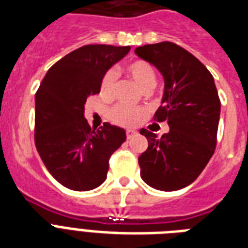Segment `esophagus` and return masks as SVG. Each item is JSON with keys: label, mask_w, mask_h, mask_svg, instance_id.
<instances>
[{"label": "esophagus", "mask_w": 248, "mask_h": 248, "mask_svg": "<svg viewBox=\"0 0 248 248\" xmlns=\"http://www.w3.org/2000/svg\"><path fill=\"white\" fill-rule=\"evenodd\" d=\"M134 136H137L136 130H126V138H128V140L133 138Z\"/></svg>", "instance_id": "34e87169"}]
</instances>
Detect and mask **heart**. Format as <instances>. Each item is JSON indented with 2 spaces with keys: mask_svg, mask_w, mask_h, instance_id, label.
<instances>
[{
  "mask_svg": "<svg viewBox=\"0 0 248 248\" xmlns=\"http://www.w3.org/2000/svg\"><path fill=\"white\" fill-rule=\"evenodd\" d=\"M126 74L133 79L138 84L140 90L150 91L156 83V70L150 62L144 60L130 61L129 64L125 65ZM115 83V75L112 71H106L100 82L101 96L110 97L112 94ZM143 116V111L140 108H129L124 105H118L111 110L112 122L116 124L125 126L136 125Z\"/></svg>",
  "mask_w": 248,
  "mask_h": 248,
  "instance_id": "obj_1",
  "label": "heart"
}]
</instances>
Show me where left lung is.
Masks as SVG:
<instances>
[{"label":"left lung","instance_id":"8db88e82","mask_svg":"<svg viewBox=\"0 0 248 248\" xmlns=\"http://www.w3.org/2000/svg\"><path fill=\"white\" fill-rule=\"evenodd\" d=\"M137 56L157 68L165 90L155 120L170 130L158 137L147 129L148 140L138 157L140 177L160 191H178L202 173L217 146L220 100L211 73L183 47L160 42L136 48Z\"/></svg>","mask_w":248,"mask_h":248}]
</instances>
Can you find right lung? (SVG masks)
Returning <instances> with one entry per match:
<instances>
[{
  "label": "right lung",
  "mask_w": 248,
  "mask_h": 248,
  "mask_svg": "<svg viewBox=\"0 0 248 248\" xmlns=\"http://www.w3.org/2000/svg\"><path fill=\"white\" fill-rule=\"evenodd\" d=\"M129 49L83 46L53 64L35 93V147L51 175L69 189L91 191L104 183L108 160L126 140L125 130L108 123L91 129L84 105Z\"/></svg>",
  "instance_id": "right-lung-1"
}]
</instances>
